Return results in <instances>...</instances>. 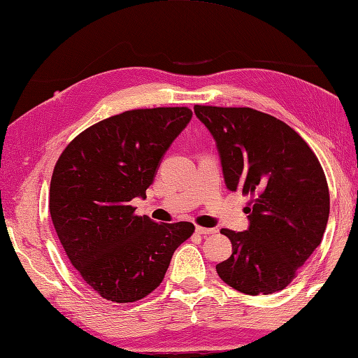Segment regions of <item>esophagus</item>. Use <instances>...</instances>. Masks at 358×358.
Segmentation results:
<instances>
[{"mask_svg":"<svg viewBox=\"0 0 358 358\" xmlns=\"http://www.w3.org/2000/svg\"><path fill=\"white\" fill-rule=\"evenodd\" d=\"M195 231H197V233L201 236H209V234L215 233L214 228H203V227H195Z\"/></svg>","mask_w":358,"mask_h":358,"instance_id":"1","label":"esophagus"}]
</instances>
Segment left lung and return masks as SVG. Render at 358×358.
<instances>
[{
    "label": "left lung",
    "mask_w": 358,
    "mask_h": 358,
    "mask_svg": "<svg viewBox=\"0 0 358 358\" xmlns=\"http://www.w3.org/2000/svg\"><path fill=\"white\" fill-rule=\"evenodd\" d=\"M211 133L229 191L250 194L248 229L223 228L233 255L215 265L223 282L247 295L285 289L317 250L329 220L323 167L285 122L253 108L195 105Z\"/></svg>",
    "instance_id": "8db88e82"
}]
</instances>
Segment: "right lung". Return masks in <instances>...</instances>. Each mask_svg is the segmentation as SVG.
Segmentation results:
<instances>
[{
    "label": "right lung",
    "instance_id": "obj_1",
    "mask_svg": "<svg viewBox=\"0 0 358 358\" xmlns=\"http://www.w3.org/2000/svg\"><path fill=\"white\" fill-rule=\"evenodd\" d=\"M192 117L186 107L124 111L76 136L54 167L49 213L66 256L97 295L133 303L163 281L191 237L189 222L135 215L164 153Z\"/></svg>",
    "mask_w": 358,
    "mask_h": 358
}]
</instances>
